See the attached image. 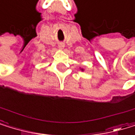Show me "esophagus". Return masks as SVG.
<instances>
[{
    "mask_svg": "<svg viewBox=\"0 0 135 135\" xmlns=\"http://www.w3.org/2000/svg\"><path fill=\"white\" fill-rule=\"evenodd\" d=\"M59 47L60 49H62V48H64V45H63V44H60V45H59Z\"/></svg>",
    "mask_w": 135,
    "mask_h": 135,
    "instance_id": "1",
    "label": "esophagus"
}]
</instances>
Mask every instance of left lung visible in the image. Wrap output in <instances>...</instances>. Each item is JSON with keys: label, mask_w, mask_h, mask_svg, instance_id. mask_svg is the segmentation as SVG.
<instances>
[{"label": "left lung", "mask_w": 135, "mask_h": 135, "mask_svg": "<svg viewBox=\"0 0 135 135\" xmlns=\"http://www.w3.org/2000/svg\"><path fill=\"white\" fill-rule=\"evenodd\" d=\"M81 70H82V71H84V69H81Z\"/></svg>", "instance_id": "1"}]
</instances>
